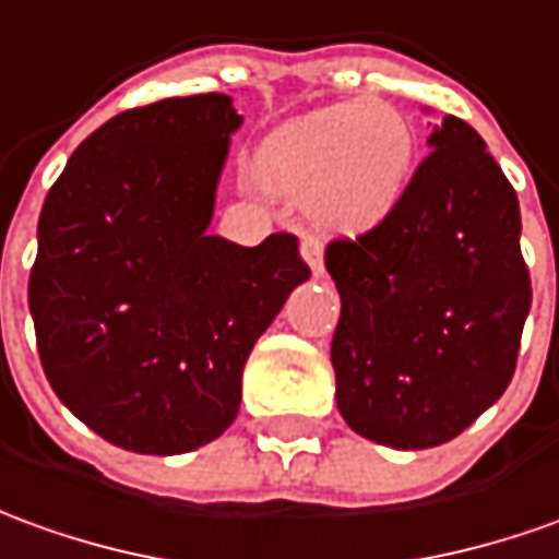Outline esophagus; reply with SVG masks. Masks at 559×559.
Here are the masks:
<instances>
[{"label":"esophagus","mask_w":559,"mask_h":559,"mask_svg":"<svg viewBox=\"0 0 559 559\" xmlns=\"http://www.w3.org/2000/svg\"><path fill=\"white\" fill-rule=\"evenodd\" d=\"M302 260L314 272V278H323V245L314 236H302Z\"/></svg>","instance_id":"34e87169"}]
</instances>
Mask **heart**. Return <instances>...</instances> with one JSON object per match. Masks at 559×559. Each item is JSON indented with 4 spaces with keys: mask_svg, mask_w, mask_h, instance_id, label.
I'll list each match as a JSON object with an SVG mask.
<instances>
[{
    "mask_svg": "<svg viewBox=\"0 0 559 559\" xmlns=\"http://www.w3.org/2000/svg\"><path fill=\"white\" fill-rule=\"evenodd\" d=\"M417 139L384 99L314 108L272 130L251 157L263 193L306 205L333 233H366L396 214L415 181Z\"/></svg>",
    "mask_w": 559,
    "mask_h": 559,
    "instance_id": "1",
    "label": "heart"
}]
</instances>
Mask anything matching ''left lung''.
Wrapping results in <instances>:
<instances>
[{
	"label": "left lung",
	"mask_w": 559,
	"mask_h": 559,
	"mask_svg": "<svg viewBox=\"0 0 559 559\" xmlns=\"http://www.w3.org/2000/svg\"><path fill=\"white\" fill-rule=\"evenodd\" d=\"M396 214L326 248L342 296L335 402L369 442H451L506 393L533 290L518 193L460 117L429 132Z\"/></svg>",
	"instance_id": "left-lung-1"
}]
</instances>
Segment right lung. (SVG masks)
Segmentation results:
<instances>
[{"mask_svg":"<svg viewBox=\"0 0 559 559\" xmlns=\"http://www.w3.org/2000/svg\"><path fill=\"white\" fill-rule=\"evenodd\" d=\"M224 93L159 99L78 144L38 217L29 311L60 402L105 442L187 454L239 415L257 338L302 281L299 239L212 236Z\"/></svg>","mask_w":559,"mask_h":559,"instance_id":"add662e5","label":"right lung"}]
</instances>
